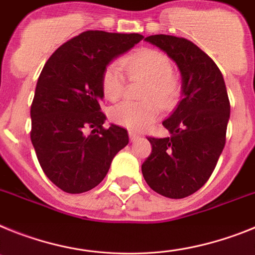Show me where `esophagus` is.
<instances>
[{"mask_svg":"<svg viewBox=\"0 0 255 255\" xmlns=\"http://www.w3.org/2000/svg\"><path fill=\"white\" fill-rule=\"evenodd\" d=\"M128 134H129V140L130 141H136L137 138H138V134L136 133V132H133V130H129V132H128Z\"/></svg>","mask_w":255,"mask_h":255,"instance_id":"esophagus-1","label":"esophagus"}]
</instances>
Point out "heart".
Returning <instances> with one entry per match:
<instances>
[{"instance_id": "1", "label": "heart", "mask_w": 255, "mask_h": 255, "mask_svg": "<svg viewBox=\"0 0 255 255\" xmlns=\"http://www.w3.org/2000/svg\"><path fill=\"white\" fill-rule=\"evenodd\" d=\"M122 66L130 79H143L142 103L125 101L113 106L110 119L115 125L132 130L149 127L158 118L159 105L163 109L173 106L181 95V82L172 73L169 57L160 51L140 50L126 57ZM126 77L118 64L112 63L101 75L103 92L109 100H119L125 92Z\"/></svg>"}]
</instances>
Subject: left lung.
Wrapping results in <instances>:
<instances>
[{
    "label": "left lung",
    "instance_id": "obj_1",
    "mask_svg": "<svg viewBox=\"0 0 255 255\" xmlns=\"http://www.w3.org/2000/svg\"><path fill=\"white\" fill-rule=\"evenodd\" d=\"M146 42L163 50L182 77V100L163 126L170 136L147 137L151 154L143 161L146 183L165 198L182 199L205 185L226 143L230 100L223 75L191 41L167 34Z\"/></svg>",
    "mask_w": 255,
    "mask_h": 255
}]
</instances>
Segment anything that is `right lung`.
Here are the masks:
<instances>
[{
	"label": "right lung",
	"instance_id": "add662e5",
	"mask_svg": "<svg viewBox=\"0 0 255 255\" xmlns=\"http://www.w3.org/2000/svg\"><path fill=\"white\" fill-rule=\"evenodd\" d=\"M143 38L138 33L86 30L51 55L30 106V140L48 180L69 194L96 187L128 143L127 129L103 127L101 75Z\"/></svg>",
	"mask_w": 255,
	"mask_h": 255
}]
</instances>
